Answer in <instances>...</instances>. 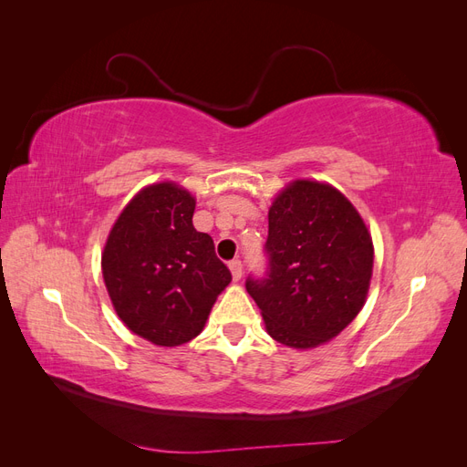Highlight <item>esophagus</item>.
Instances as JSON below:
<instances>
[{"mask_svg": "<svg viewBox=\"0 0 467 467\" xmlns=\"http://www.w3.org/2000/svg\"><path fill=\"white\" fill-rule=\"evenodd\" d=\"M230 271H232V276H234V280H239L242 278V275H244V265H242V261L239 259H234V261H230Z\"/></svg>", "mask_w": 467, "mask_h": 467, "instance_id": "1", "label": "esophagus"}]
</instances>
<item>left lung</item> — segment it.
I'll return each mask as SVG.
<instances>
[{"label": "left lung", "instance_id": "1", "mask_svg": "<svg viewBox=\"0 0 467 467\" xmlns=\"http://www.w3.org/2000/svg\"><path fill=\"white\" fill-rule=\"evenodd\" d=\"M268 268L249 276L266 331L292 348L331 341L358 316L370 288L374 245L364 220L327 182L294 181L268 210Z\"/></svg>", "mask_w": 467, "mask_h": 467}]
</instances>
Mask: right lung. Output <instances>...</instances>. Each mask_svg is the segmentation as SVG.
Segmentation results:
<instances>
[{
    "mask_svg": "<svg viewBox=\"0 0 467 467\" xmlns=\"http://www.w3.org/2000/svg\"><path fill=\"white\" fill-rule=\"evenodd\" d=\"M194 196L175 182L140 191L112 225L101 257L105 286L132 333L160 347L204 329L230 268L192 225Z\"/></svg>",
    "mask_w": 467,
    "mask_h": 467,
    "instance_id": "right-lung-1",
    "label": "right lung"
}]
</instances>
